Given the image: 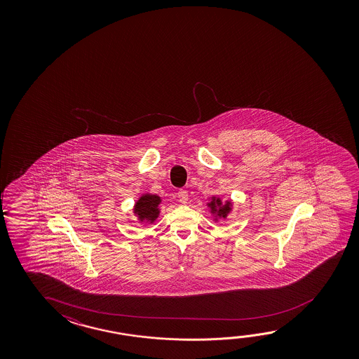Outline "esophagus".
<instances>
[{
  "label": "esophagus",
  "mask_w": 359,
  "mask_h": 359,
  "mask_svg": "<svg viewBox=\"0 0 359 359\" xmlns=\"http://www.w3.org/2000/svg\"><path fill=\"white\" fill-rule=\"evenodd\" d=\"M177 198H179L180 203L185 204V203L188 201V191L184 190V189H180V190L177 191Z\"/></svg>",
  "instance_id": "34e87169"
}]
</instances>
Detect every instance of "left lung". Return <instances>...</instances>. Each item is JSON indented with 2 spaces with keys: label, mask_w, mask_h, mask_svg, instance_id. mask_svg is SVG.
Returning <instances> with one entry per match:
<instances>
[{
  "label": "left lung",
  "mask_w": 359,
  "mask_h": 359,
  "mask_svg": "<svg viewBox=\"0 0 359 359\" xmlns=\"http://www.w3.org/2000/svg\"><path fill=\"white\" fill-rule=\"evenodd\" d=\"M208 206L210 208V212L215 215V220H217V217L225 219L231 212V203L225 201V204H223L222 199L217 196H212V201L208 203Z\"/></svg>",
  "instance_id": "1"
}]
</instances>
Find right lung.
I'll list each match as a JSON object with an SVG mask.
<instances>
[{"label": "right lung", "mask_w": 359, "mask_h": 359, "mask_svg": "<svg viewBox=\"0 0 359 359\" xmlns=\"http://www.w3.org/2000/svg\"><path fill=\"white\" fill-rule=\"evenodd\" d=\"M161 199L158 195L142 194L134 206V214L140 222L154 223L159 217V205Z\"/></svg>", "instance_id": "obj_1"}]
</instances>
